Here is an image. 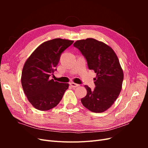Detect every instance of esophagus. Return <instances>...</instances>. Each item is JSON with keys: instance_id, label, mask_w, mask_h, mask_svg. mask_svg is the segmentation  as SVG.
Returning a JSON list of instances; mask_svg holds the SVG:
<instances>
[{"instance_id": "34e87169", "label": "esophagus", "mask_w": 148, "mask_h": 148, "mask_svg": "<svg viewBox=\"0 0 148 148\" xmlns=\"http://www.w3.org/2000/svg\"><path fill=\"white\" fill-rule=\"evenodd\" d=\"M70 86L71 87H73V88H77V87H78L79 86L78 84H76V83H73V82H71L70 83Z\"/></svg>"}]
</instances>
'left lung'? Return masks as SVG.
Returning a JSON list of instances; mask_svg holds the SVG:
<instances>
[{
  "mask_svg": "<svg viewBox=\"0 0 148 148\" xmlns=\"http://www.w3.org/2000/svg\"><path fill=\"white\" fill-rule=\"evenodd\" d=\"M73 46L86 59L89 69L97 74L93 91L84 86L87 95L82 103L93 112H103L114 104L122 89L123 73L118 57L110 47L92 38L77 41Z\"/></svg>",
  "mask_w": 148,
  "mask_h": 148,
  "instance_id": "obj_1",
  "label": "left lung"
}]
</instances>
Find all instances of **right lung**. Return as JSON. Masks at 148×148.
Wrapping results in <instances>:
<instances>
[{"label": "right lung", "instance_id": "right-lung-1", "mask_svg": "<svg viewBox=\"0 0 148 148\" xmlns=\"http://www.w3.org/2000/svg\"><path fill=\"white\" fill-rule=\"evenodd\" d=\"M73 41L53 39L41 44L26 61L22 70L21 82L29 102L40 110L55 107L69 88L68 83L54 82L49 77L53 75L60 57Z\"/></svg>", "mask_w": 148, "mask_h": 148}]
</instances>
